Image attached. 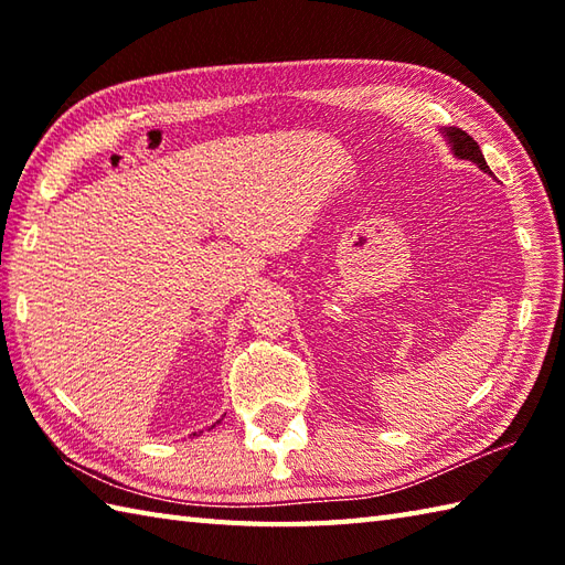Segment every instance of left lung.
Listing matches in <instances>:
<instances>
[{
  "label": "left lung",
  "instance_id": "1",
  "mask_svg": "<svg viewBox=\"0 0 565 565\" xmlns=\"http://www.w3.org/2000/svg\"><path fill=\"white\" fill-rule=\"evenodd\" d=\"M441 136L447 138V142H449V148H451V152H454V158H459V160H468V162H473V164H478L481 167V170L486 172V174H493L490 172V167H488V162H486V158H483V152H481V148H478V142L466 134V130H461V128H454V126H449V128H441Z\"/></svg>",
  "mask_w": 565,
  "mask_h": 565
}]
</instances>
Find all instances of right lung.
Returning <instances> with one entry per match:
<instances>
[{"label":"right lung","mask_w":565,"mask_h":565,"mask_svg":"<svg viewBox=\"0 0 565 565\" xmlns=\"http://www.w3.org/2000/svg\"><path fill=\"white\" fill-rule=\"evenodd\" d=\"M194 435H196V431H194Z\"/></svg>","instance_id":"1"}]
</instances>
